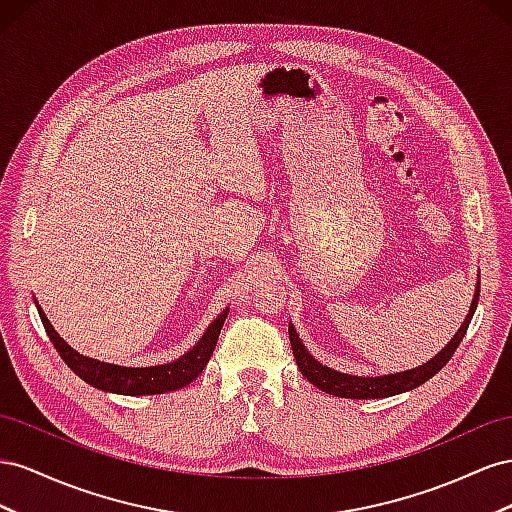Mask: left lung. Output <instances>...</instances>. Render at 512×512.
<instances>
[{"instance_id": "1", "label": "left lung", "mask_w": 512, "mask_h": 512, "mask_svg": "<svg viewBox=\"0 0 512 512\" xmlns=\"http://www.w3.org/2000/svg\"><path fill=\"white\" fill-rule=\"evenodd\" d=\"M478 294H480V283H476L470 313L465 315V321L457 330L455 337L450 339V343L442 349L440 354L433 356L429 362L420 364V367H416V369L390 373V375H379V377H360V375H347L341 371H334V369L326 367V364L317 362L309 352H306V347L302 345L294 324H289V341H291V349H294V358H296L298 369L313 386H317L319 390H324L328 394H334V397H343V399H386V397H392V394L414 390L420 384H425L427 379H431L437 371H442L444 364L452 358V354L457 352V347L463 341L467 328H470V321L474 317Z\"/></svg>"}]
</instances>
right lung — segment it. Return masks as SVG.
I'll list each match as a JSON object with an SVG mask.
<instances>
[{"label":"right lung","mask_w":512,"mask_h":512,"mask_svg":"<svg viewBox=\"0 0 512 512\" xmlns=\"http://www.w3.org/2000/svg\"><path fill=\"white\" fill-rule=\"evenodd\" d=\"M36 309L53 347L57 349V354L62 356V360L83 379V382L98 390L128 394V397H139V394H163L191 384L193 379L206 369V364L216 347L218 334H221V328L229 315V309L218 315L208 326V330L203 332V337L197 341V345L193 349H188V352L178 360L156 364V367H120V364L100 362L75 352V349L55 332L51 321L42 313L40 306H36Z\"/></svg>","instance_id":"add662e5"}]
</instances>
